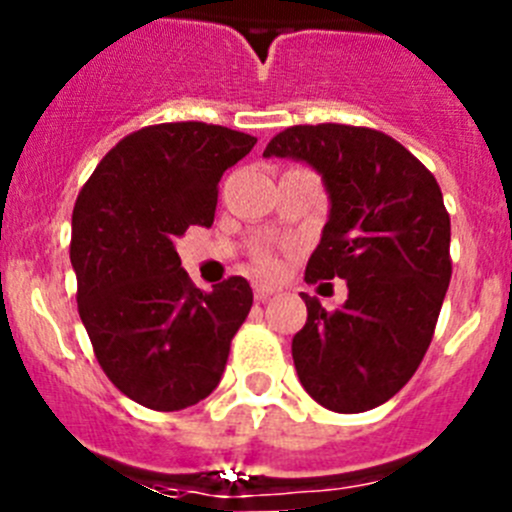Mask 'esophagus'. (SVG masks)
<instances>
[{
    "label": "esophagus",
    "instance_id": "1",
    "mask_svg": "<svg viewBox=\"0 0 512 512\" xmlns=\"http://www.w3.org/2000/svg\"><path fill=\"white\" fill-rule=\"evenodd\" d=\"M274 295H277V289L274 287H266V284H253V297H256V302H266V300H271Z\"/></svg>",
    "mask_w": 512,
    "mask_h": 512
}]
</instances>
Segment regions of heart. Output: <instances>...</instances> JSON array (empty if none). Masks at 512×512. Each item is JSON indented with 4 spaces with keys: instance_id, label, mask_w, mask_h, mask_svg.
I'll return each instance as SVG.
<instances>
[{
    "instance_id": "obj_1",
    "label": "heart",
    "mask_w": 512,
    "mask_h": 512,
    "mask_svg": "<svg viewBox=\"0 0 512 512\" xmlns=\"http://www.w3.org/2000/svg\"><path fill=\"white\" fill-rule=\"evenodd\" d=\"M277 269H279L277 259L269 256V253H261L259 259H256V271H259V274H274Z\"/></svg>"
}]
</instances>
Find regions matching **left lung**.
Segmentation results:
<instances>
[{"mask_svg": "<svg viewBox=\"0 0 512 512\" xmlns=\"http://www.w3.org/2000/svg\"><path fill=\"white\" fill-rule=\"evenodd\" d=\"M264 156L297 158L323 176L330 215L305 279H346L348 300L315 297L292 338L302 387L333 413L372 410L410 382L451 282V220L436 176L390 135L356 125H295Z\"/></svg>", "mask_w": 512, "mask_h": 512, "instance_id": "obj_1", "label": "left lung"}]
</instances>
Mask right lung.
<instances>
[{
  "label": "right lung",
  "instance_id": "right-lung-1",
  "mask_svg": "<svg viewBox=\"0 0 512 512\" xmlns=\"http://www.w3.org/2000/svg\"><path fill=\"white\" fill-rule=\"evenodd\" d=\"M256 138L207 122H161L102 158L76 197V302L102 372L143 408L174 413L205 400L225 372L253 292L230 277L192 284L174 243L210 228L217 182Z\"/></svg>",
  "mask_w": 512,
  "mask_h": 512
}]
</instances>
